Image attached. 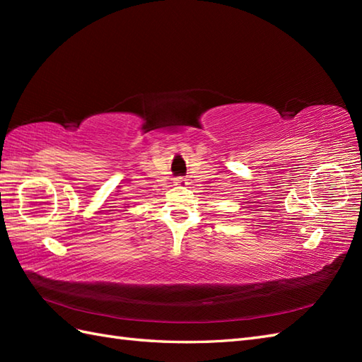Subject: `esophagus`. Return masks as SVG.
<instances>
[{
	"label": "esophagus",
	"mask_w": 362,
	"mask_h": 362,
	"mask_svg": "<svg viewBox=\"0 0 362 362\" xmlns=\"http://www.w3.org/2000/svg\"><path fill=\"white\" fill-rule=\"evenodd\" d=\"M174 183H175V185H179V187H185L187 185L185 179H182V177H177V179L174 180Z\"/></svg>",
	"instance_id": "esophagus-1"
}]
</instances>
